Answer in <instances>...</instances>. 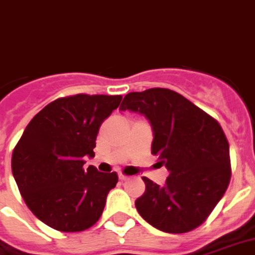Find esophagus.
Returning <instances> with one entry per match:
<instances>
[{"mask_svg":"<svg viewBox=\"0 0 255 255\" xmlns=\"http://www.w3.org/2000/svg\"><path fill=\"white\" fill-rule=\"evenodd\" d=\"M120 179L121 181H126V179H128V178H129V176H126V175H124V174H120Z\"/></svg>","mask_w":255,"mask_h":255,"instance_id":"obj_1","label":"esophagus"}]
</instances>
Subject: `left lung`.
<instances>
[{
  "instance_id": "left-lung-1",
  "label": "left lung",
  "mask_w": 255,
  "mask_h": 255,
  "mask_svg": "<svg viewBox=\"0 0 255 255\" xmlns=\"http://www.w3.org/2000/svg\"><path fill=\"white\" fill-rule=\"evenodd\" d=\"M121 111L138 113L153 130L152 155L170 175L164 185L142 178L145 193L135 200L141 217L157 230H194L224 196L231 179L230 145L222 126L175 91L150 88L130 92Z\"/></svg>"
}]
</instances>
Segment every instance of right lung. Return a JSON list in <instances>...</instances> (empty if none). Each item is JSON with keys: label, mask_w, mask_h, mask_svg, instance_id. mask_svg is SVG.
I'll use <instances>...</instances> for the list:
<instances>
[{"label": "right lung", "mask_w": 255, "mask_h": 255, "mask_svg": "<svg viewBox=\"0 0 255 255\" xmlns=\"http://www.w3.org/2000/svg\"><path fill=\"white\" fill-rule=\"evenodd\" d=\"M122 96L74 95L59 98L33 117L12 155L20 194L40 222L62 232L84 231L99 220L117 172L87 170L102 122Z\"/></svg>", "instance_id": "obj_1"}]
</instances>
